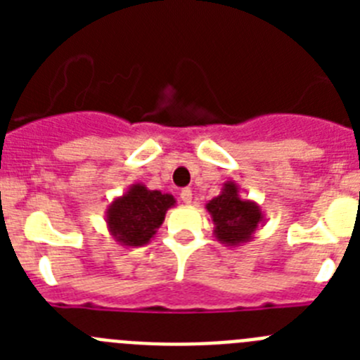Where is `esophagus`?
Returning a JSON list of instances; mask_svg holds the SVG:
<instances>
[{
    "label": "esophagus",
    "instance_id": "1",
    "mask_svg": "<svg viewBox=\"0 0 360 360\" xmlns=\"http://www.w3.org/2000/svg\"><path fill=\"white\" fill-rule=\"evenodd\" d=\"M180 200H182L186 205H189L191 202H193V191L191 189H182L180 191Z\"/></svg>",
    "mask_w": 360,
    "mask_h": 360
}]
</instances>
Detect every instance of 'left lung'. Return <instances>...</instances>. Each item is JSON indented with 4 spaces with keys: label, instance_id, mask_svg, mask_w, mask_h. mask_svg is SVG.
I'll return each instance as SVG.
<instances>
[{
    "label": "left lung",
    "instance_id": "1",
    "mask_svg": "<svg viewBox=\"0 0 360 360\" xmlns=\"http://www.w3.org/2000/svg\"><path fill=\"white\" fill-rule=\"evenodd\" d=\"M205 209L214 224V238L231 249L249 243L257 229L265 224L259 203L241 198L240 186L232 180H227L219 195L205 203Z\"/></svg>",
    "mask_w": 360,
    "mask_h": 360
}]
</instances>
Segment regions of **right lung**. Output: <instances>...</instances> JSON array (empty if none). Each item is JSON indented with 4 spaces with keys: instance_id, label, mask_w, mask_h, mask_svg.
Returning a JSON list of instances; mask_svg holds the SVG:
<instances>
[{
    "instance_id": "right-lung-1",
    "label": "right lung",
    "mask_w": 360,
    "mask_h": 360,
    "mask_svg": "<svg viewBox=\"0 0 360 360\" xmlns=\"http://www.w3.org/2000/svg\"><path fill=\"white\" fill-rule=\"evenodd\" d=\"M173 195L151 191L136 182L126 189L106 209V227L122 247L135 249L148 245L164 224L165 212L174 207Z\"/></svg>"
}]
</instances>
